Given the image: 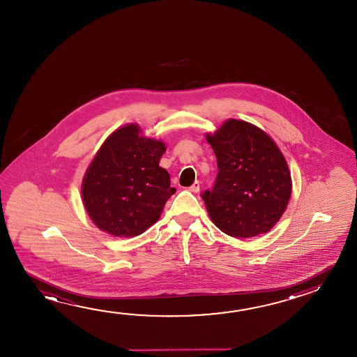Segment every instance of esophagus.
Masks as SVG:
<instances>
[{"label": "esophagus", "instance_id": "obj_1", "mask_svg": "<svg viewBox=\"0 0 357 357\" xmlns=\"http://www.w3.org/2000/svg\"><path fill=\"white\" fill-rule=\"evenodd\" d=\"M199 189H200V183H199V181H194L193 185L189 187V190H190L192 193H198Z\"/></svg>", "mask_w": 357, "mask_h": 357}]
</instances>
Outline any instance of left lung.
<instances>
[{
	"instance_id": "obj_1",
	"label": "left lung",
	"mask_w": 357,
	"mask_h": 357,
	"mask_svg": "<svg viewBox=\"0 0 357 357\" xmlns=\"http://www.w3.org/2000/svg\"><path fill=\"white\" fill-rule=\"evenodd\" d=\"M218 163L211 190L202 194L211 222L234 238L268 233L291 195V176L279 146L252 123L229 119L206 135Z\"/></svg>"
}]
</instances>
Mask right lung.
<instances>
[{
  "label": "right lung",
  "mask_w": 357,
  "mask_h": 357,
  "mask_svg": "<svg viewBox=\"0 0 357 357\" xmlns=\"http://www.w3.org/2000/svg\"><path fill=\"white\" fill-rule=\"evenodd\" d=\"M165 149L163 142L141 135L137 124H127L105 139L82 183L83 204L100 230L133 238L158 220L176 193L169 173L159 167Z\"/></svg>",
  "instance_id": "1"
}]
</instances>
